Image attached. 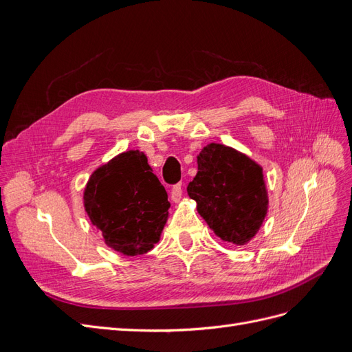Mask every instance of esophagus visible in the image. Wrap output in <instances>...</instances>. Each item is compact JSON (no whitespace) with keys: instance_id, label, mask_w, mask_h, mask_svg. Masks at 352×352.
<instances>
[{"instance_id":"esophagus-1","label":"esophagus","mask_w":352,"mask_h":352,"mask_svg":"<svg viewBox=\"0 0 352 352\" xmlns=\"http://www.w3.org/2000/svg\"><path fill=\"white\" fill-rule=\"evenodd\" d=\"M182 194H184L182 185H180V184H176V185L172 188V192H170V198H172V201H173V202H179V201H180V198H182Z\"/></svg>"}]
</instances>
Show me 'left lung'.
<instances>
[{
	"label": "left lung",
	"instance_id": "1",
	"mask_svg": "<svg viewBox=\"0 0 352 352\" xmlns=\"http://www.w3.org/2000/svg\"><path fill=\"white\" fill-rule=\"evenodd\" d=\"M188 195L197 201L210 229L235 245L248 242L267 212L261 167L221 144H210L198 155V173Z\"/></svg>",
	"mask_w": 352,
	"mask_h": 352
}]
</instances>
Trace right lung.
<instances>
[{
  "mask_svg": "<svg viewBox=\"0 0 352 352\" xmlns=\"http://www.w3.org/2000/svg\"><path fill=\"white\" fill-rule=\"evenodd\" d=\"M85 208L105 243L124 255L158 242L170 202L144 153L127 151L95 170L85 189Z\"/></svg>",
  "mask_w": 352,
  "mask_h": 352,
  "instance_id": "obj_1",
  "label": "right lung"
}]
</instances>
